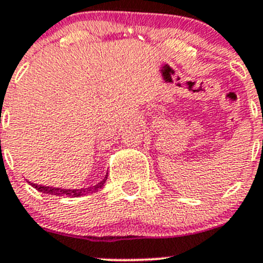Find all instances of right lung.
Instances as JSON below:
<instances>
[{"mask_svg":"<svg viewBox=\"0 0 263 263\" xmlns=\"http://www.w3.org/2000/svg\"><path fill=\"white\" fill-rule=\"evenodd\" d=\"M107 180V174L105 175V178L102 179L100 183H97L96 185H92V187L88 188H82V190H66V188H58V187H46V185H37V184L31 183V185L33 188L39 191V192L46 193V195H51V196H67V197H82V196L88 195V193H95L97 191L101 190L104 187V184L106 183Z\"/></svg>","mask_w":263,"mask_h":263,"instance_id":"right-lung-1","label":"right lung"}]
</instances>
